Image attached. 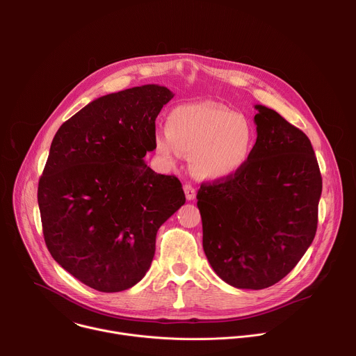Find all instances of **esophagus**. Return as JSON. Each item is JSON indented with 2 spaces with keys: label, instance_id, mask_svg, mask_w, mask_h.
<instances>
[{
  "label": "esophagus",
  "instance_id": "1",
  "mask_svg": "<svg viewBox=\"0 0 356 356\" xmlns=\"http://www.w3.org/2000/svg\"><path fill=\"white\" fill-rule=\"evenodd\" d=\"M183 190H184L186 198H187L188 201H191V200H194V198H195V188H194L193 186H190V184H184V186H183Z\"/></svg>",
  "mask_w": 356,
  "mask_h": 356
}]
</instances>
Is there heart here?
I'll return each instance as SVG.
<instances>
[{
	"label": "heart",
	"mask_w": 356,
	"mask_h": 356,
	"mask_svg": "<svg viewBox=\"0 0 356 356\" xmlns=\"http://www.w3.org/2000/svg\"><path fill=\"white\" fill-rule=\"evenodd\" d=\"M154 147L169 165L179 154L190 155V170L198 179L225 180L250 161L255 131L242 114L210 103H187L168 113L165 132L154 135Z\"/></svg>",
	"instance_id": "b5f03b06"
}]
</instances>
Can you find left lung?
<instances>
[{
  "label": "left lung",
  "instance_id": "left-lung-1",
  "mask_svg": "<svg viewBox=\"0 0 356 356\" xmlns=\"http://www.w3.org/2000/svg\"><path fill=\"white\" fill-rule=\"evenodd\" d=\"M257 142L234 177L202 183L197 207L214 272L236 289L282 280L312 245L323 179L307 135L275 110L255 106Z\"/></svg>",
  "mask_w": 356,
  "mask_h": 356
}]
</instances>
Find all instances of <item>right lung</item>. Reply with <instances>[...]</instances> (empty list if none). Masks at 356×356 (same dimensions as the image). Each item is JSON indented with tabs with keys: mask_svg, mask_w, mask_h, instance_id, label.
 <instances>
[{
	"mask_svg": "<svg viewBox=\"0 0 356 356\" xmlns=\"http://www.w3.org/2000/svg\"><path fill=\"white\" fill-rule=\"evenodd\" d=\"M173 92L145 84L99 97L56 132L38 186L46 246L81 283L122 291L146 275L161 225L186 202L152 170L155 121Z\"/></svg>",
	"mask_w": 356,
	"mask_h": 356,
	"instance_id": "add662e5",
	"label": "right lung"
}]
</instances>
